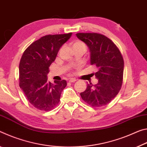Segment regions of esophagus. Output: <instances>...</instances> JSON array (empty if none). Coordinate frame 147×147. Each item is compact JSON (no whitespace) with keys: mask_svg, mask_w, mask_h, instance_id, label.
<instances>
[{"mask_svg":"<svg viewBox=\"0 0 147 147\" xmlns=\"http://www.w3.org/2000/svg\"><path fill=\"white\" fill-rule=\"evenodd\" d=\"M76 79L75 78L69 79V82H70V83H74V82H76Z\"/></svg>","mask_w":147,"mask_h":147,"instance_id":"1","label":"esophagus"}]
</instances>
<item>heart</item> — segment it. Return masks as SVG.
Segmentation results:
<instances>
[{
  "mask_svg": "<svg viewBox=\"0 0 147 147\" xmlns=\"http://www.w3.org/2000/svg\"><path fill=\"white\" fill-rule=\"evenodd\" d=\"M72 48L73 49H83L84 50H86V45L81 41H76L72 45Z\"/></svg>",
  "mask_w": 147,
  "mask_h": 147,
  "instance_id": "1",
  "label": "heart"
}]
</instances>
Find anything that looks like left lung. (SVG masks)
I'll return each instance as SVG.
<instances>
[{
  "label": "left lung",
  "mask_w": 147,
  "mask_h": 147,
  "mask_svg": "<svg viewBox=\"0 0 147 147\" xmlns=\"http://www.w3.org/2000/svg\"><path fill=\"white\" fill-rule=\"evenodd\" d=\"M78 39L87 45L90 62L98 68L97 84H87L80 95L92 107H102L114 99L121 88L124 60L121 52L109 38L98 33H78Z\"/></svg>",
  "instance_id": "8db88e82"
}]
</instances>
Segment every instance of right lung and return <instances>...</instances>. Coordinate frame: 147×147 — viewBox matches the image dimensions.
Listing matches in <instances>:
<instances>
[{"instance_id":"right-lung-1","label":"right lung","mask_w":147,"mask_h":147,"mask_svg":"<svg viewBox=\"0 0 147 147\" xmlns=\"http://www.w3.org/2000/svg\"><path fill=\"white\" fill-rule=\"evenodd\" d=\"M71 34L44 36L30 44L22 55L19 66V86L28 102L38 109L51 110L60 102L66 81H54L51 83L47 76L60 48Z\"/></svg>"}]
</instances>
